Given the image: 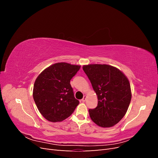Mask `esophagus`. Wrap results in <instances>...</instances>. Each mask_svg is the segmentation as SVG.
I'll return each instance as SVG.
<instances>
[{"instance_id": "esophagus-1", "label": "esophagus", "mask_w": 158, "mask_h": 158, "mask_svg": "<svg viewBox=\"0 0 158 158\" xmlns=\"http://www.w3.org/2000/svg\"><path fill=\"white\" fill-rule=\"evenodd\" d=\"M85 100H86V95H84V97H83V98L82 99V102H85Z\"/></svg>"}]
</instances>
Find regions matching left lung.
Segmentation results:
<instances>
[{"instance_id":"left-lung-1","label":"left lung","mask_w":158,"mask_h":158,"mask_svg":"<svg viewBox=\"0 0 158 158\" xmlns=\"http://www.w3.org/2000/svg\"><path fill=\"white\" fill-rule=\"evenodd\" d=\"M98 95V106L89 109L92 120L99 127H111L125 116L131 100L129 81L121 71L107 64L83 66Z\"/></svg>"}]
</instances>
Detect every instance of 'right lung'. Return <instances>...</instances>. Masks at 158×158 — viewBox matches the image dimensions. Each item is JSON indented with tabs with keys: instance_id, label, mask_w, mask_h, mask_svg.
<instances>
[{
	"instance_id": "obj_1",
	"label": "right lung",
	"mask_w": 158,
	"mask_h": 158,
	"mask_svg": "<svg viewBox=\"0 0 158 158\" xmlns=\"http://www.w3.org/2000/svg\"><path fill=\"white\" fill-rule=\"evenodd\" d=\"M80 69L78 65L59 63L38 76L33 97L38 110L47 120L53 123L63 121L79 104L70 82Z\"/></svg>"
}]
</instances>
